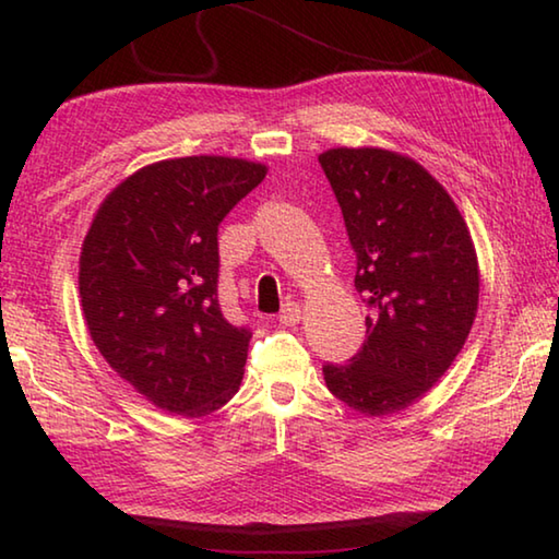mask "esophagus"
Segmentation results:
<instances>
[{
  "label": "esophagus",
  "mask_w": 559,
  "mask_h": 559,
  "mask_svg": "<svg viewBox=\"0 0 559 559\" xmlns=\"http://www.w3.org/2000/svg\"><path fill=\"white\" fill-rule=\"evenodd\" d=\"M278 320H281V325H286V328L298 325L300 323V306H298V302H293V300L283 302Z\"/></svg>",
  "instance_id": "obj_1"
}]
</instances>
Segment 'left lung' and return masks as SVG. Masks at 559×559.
<instances>
[{"instance_id": "obj_1", "label": "left lung", "mask_w": 559, "mask_h": 559, "mask_svg": "<svg viewBox=\"0 0 559 559\" xmlns=\"http://www.w3.org/2000/svg\"><path fill=\"white\" fill-rule=\"evenodd\" d=\"M357 257L355 288L370 316L347 365L325 384L365 416L402 412L453 365L478 310V257L447 189L412 157L333 147L318 157Z\"/></svg>"}]
</instances>
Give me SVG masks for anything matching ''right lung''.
<instances>
[{
	"label": "right lung",
	"mask_w": 559,
	"mask_h": 559,
	"mask_svg": "<svg viewBox=\"0 0 559 559\" xmlns=\"http://www.w3.org/2000/svg\"><path fill=\"white\" fill-rule=\"evenodd\" d=\"M266 173L222 155L159 159L93 216L79 261L83 318L106 362L157 409L194 419L239 392L251 333L219 308L216 231Z\"/></svg>",
	"instance_id": "obj_1"
}]
</instances>
